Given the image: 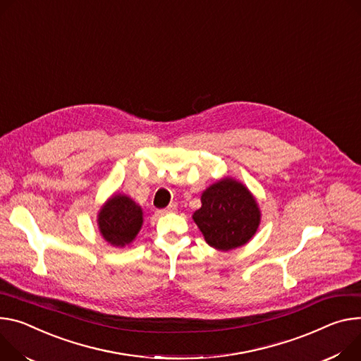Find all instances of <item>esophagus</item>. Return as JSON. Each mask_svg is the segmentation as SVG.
I'll use <instances>...</instances> for the list:
<instances>
[{"mask_svg":"<svg viewBox=\"0 0 361 361\" xmlns=\"http://www.w3.org/2000/svg\"><path fill=\"white\" fill-rule=\"evenodd\" d=\"M176 210H177V206H176V204H170L167 209L159 210L158 213H159V214H166V213H173V212H176Z\"/></svg>","mask_w":361,"mask_h":361,"instance_id":"obj_1","label":"esophagus"}]
</instances>
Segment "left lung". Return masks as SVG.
Returning <instances> with one entry per match:
<instances>
[{"label":"left lung","mask_w":361,"mask_h":361,"mask_svg":"<svg viewBox=\"0 0 361 361\" xmlns=\"http://www.w3.org/2000/svg\"><path fill=\"white\" fill-rule=\"evenodd\" d=\"M206 242L217 250H232L256 233L260 212L249 190L232 178L210 185L202 195V207L192 214Z\"/></svg>","instance_id":"obj_1"}]
</instances>
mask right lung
<instances>
[{
	"label": "right lung",
	"instance_id": "1",
	"mask_svg": "<svg viewBox=\"0 0 361 361\" xmlns=\"http://www.w3.org/2000/svg\"><path fill=\"white\" fill-rule=\"evenodd\" d=\"M101 233L114 246L133 242L142 226V210L126 195H114L99 213Z\"/></svg>",
	"mask_w": 361,
	"mask_h": 361
}]
</instances>
